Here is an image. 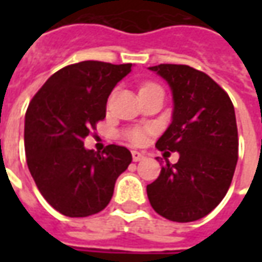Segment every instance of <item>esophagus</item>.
Here are the masks:
<instances>
[{"mask_svg":"<svg viewBox=\"0 0 262 262\" xmlns=\"http://www.w3.org/2000/svg\"><path fill=\"white\" fill-rule=\"evenodd\" d=\"M132 159L133 161H142L144 159V154L139 153V151H132Z\"/></svg>","mask_w":262,"mask_h":262,"instance_id":"obj_1","label":"esophagus"}]
</instances>
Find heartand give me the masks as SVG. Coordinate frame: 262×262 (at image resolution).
I'll return each instance as SVG.
<instances>
[{
	"label": "heart",
	"instance_id": "b5f03b06",
	"mask_svg": "<svg viewBox=\"0 0 262 262\" xmlns=\"http://www.w3.org/2000/svg\"><path fill=\"white\" fill-rule=\"evenodd\" d=\"M153 86H159L157 84H151V82H148V84H144L142 86V90H146V88H153ZM127 137H129V140H130L133 144H142L144 142V139H146V133L142 129H133L127 133Z\"/></svg>",
	"mask_w": 262,
	"mask_h": 262
}]
</instances>
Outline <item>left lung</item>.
Listing matches in <instances>:
<instances>
[{"instance_id":"1","label":"left lung","mask_w":262,"mask_h":262,"mask_svg":"<svg viewBox=\"0 0 262 262\" xmlns=\"http://www.w3.org/2000/svg\"><path fill=\"white\" fill-rule=\"evenodd\" d=\"M171 86L172 123L160 137V151H178L147 185L151 208L171 222H195L210 213L230 188L238 159L236 115L230 97L203 71L185 64L150 67Z\"/></svg>"}]
</instances>
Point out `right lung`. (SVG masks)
I'll return each mask as SVG.
<instances>
[{
    "label": "right lung",
    "instance_id": "1",
    "mask_svg": "<svg viewBox=\"0 0 262 262\" xmlns=\"http://www.w3.org/2000/svg\"><path fill=\"white\" fill-rule=\"evenodd\" d=\"M132 64L81 61L56 71L26 109L28 168L43 198L69 217L108 206L118 177L132 163L123 146L85 150L84 139L105 119L106 101Z\"/></svg>",
    "mask_w": 262,
    "mask_h": 262
}]
</instances>
